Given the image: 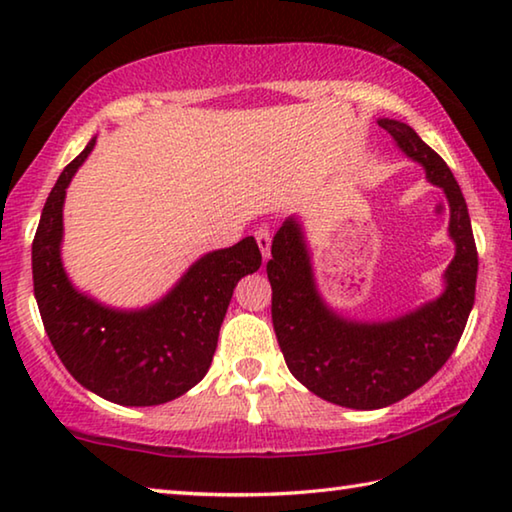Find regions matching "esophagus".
Here are the masks:
<instances>
[{
	"instance_id": "1",
	"label": "esophagus",
	"mask_w": 512,
	"mask_h": 512,
	"mask_svg": "<svg viewBox=\"0 0 512 512\" xmlns=\"http://www.w3.org/2000/svg\"><path fill=\"white\" fill-rule=\"evenodd\" d=\"M255 239H257L259 250H262V257L268 259V255H271V230L268 228L255 230Z\"/></svg>"
}]
</instances>
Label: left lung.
<instances>
[{
    "mask_svg": "<svg viewBox=\"0 0 512 512\" xmlns=\"http://www.w3.org/2000/svg\"><path fill=\"white\" fill-rule=\"evenodd\" d=\"M395 144L420 162L449 203V237L456 255L445 291L422 307L379 323L336 314L320 298L302 223L289 216L275 232L266 264L273 289V327L284 361L302 386L348 409H384L404 400L452 357L474 305L479 257L461 187L445 160L409 124L379 119Z\"/></svg>",
    "mask_w": 512,
    "mask_h": 512,
    "instance_id": "1",
    "label": "left lung"
}]
</instances>
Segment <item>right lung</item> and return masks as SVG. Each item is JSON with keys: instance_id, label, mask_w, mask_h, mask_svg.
Masks as SVG:
<instances>
[{"instance_id": "obj_1", "label": "right lung", "mask_w": 512, "mask_h": 512, "mask_svg": "<svg viewBox=\"0 0 512 512\" xmlns=\"http://www.w3.org/2000/svg\"><path fill=\"white\" fill-rule=\"evenodd\" d=\"M67 164L42 207L33 239V293L42 325L81 386L121 406H155L194 388L210 370L232 291L262 266L255 237L203 255L167 296L142 309L106 307L69 282L63 244L65 192L94 149Z\"/></svg>"}]
</instances>
